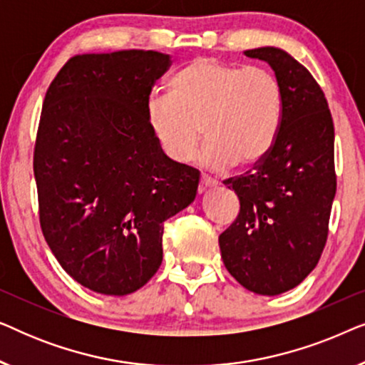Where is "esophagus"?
<instances>
[{
	"mask_svg": "<svg viewBox=\"0 0 365 365\" xmlns=\"http://www.w3.org/2000/svg\"><path fill=\"white\" fill-rule=\"evenodd\" d=\"M216 186H217V182L214 181V179L202 176L201 181H199V192L206 191V189H209V187H216Z\"/></svg>",
	"mask_w": 365,
	"mask_h": 365,
	"instance_id": "1",
	"label": "esophagus"
}]
</instances>
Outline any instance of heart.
Segmentation results:
<instances>
[{"label":"heart","mask_w":365,"mask_h":365,"mask_svg":"<svg viewBox=\"0 0 365 365\" xmlns=\"http://www.w3.org/2000/svg\"><path fill=\"white\" fill-rule=\"evenodd\" d=\"M281 116L282 89L269 69L211 56L184 64L168 81L166 96H153L148 106L149 126L171 161H191L202 134V163L216 171L264 159Z\"/></svg>","instance_id":"obj_1"}]
</instances>
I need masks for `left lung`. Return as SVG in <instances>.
<instances>
[{
    "label": "left lung",
    "instance_id": "8db88e82",
    "mask_svg": "<svg viewBox=\"0 0 365 365\" xmlns=\"http://www.w3.org/2000/svg\"><path fill=\"white\" fill-rule=\"evenodd\" d=\"M246 56L271 64L282 89V116L271 151L246 174L224 181L241 209L219 247L241 286L277 296L311 274L327 242L337 186L334 123L321 86L291 54L266 46Z\"/></svg>",
    "mask_w": 365,
    "mask_h": 365
}]
</instances>
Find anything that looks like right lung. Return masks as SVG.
Here are the masks:
<instances>
[{
  "instance_id": "obj_1",
  "label": "right lung",
  "mask_w": 365,
  "mask_h": 365,
  "mask_svg": "<svg viewBox=\"0 0 365 365\" xmlns=\"http://www.w3.org/2000/svg\"><path fill=\"white\" fill-rule=\"evenodd\" d=\"M171 66L144 49L76 54L43 101L33 169L39 224L61 267L106 296L143 287L163 262V224L194 201L199 174L163 153L149 94Z\"/></svg>"
}]
</instances>
